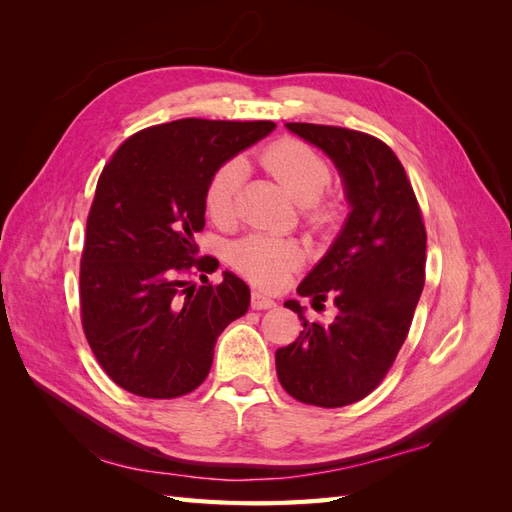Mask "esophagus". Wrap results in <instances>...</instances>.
I'll return each mask as SVG.
<instances>
[{
    "label": "esophagus",
    "mask_w": 512,
    "mask_h": 512,
    "mask_svg": "<svg viewBox=\"0 0 512 512\" xmlns=\"http://www.w3.org/2000/svg\"><path fill=\"white\" fill-rule=\"evenodd\" d=\"M252 307L254 309H269V307H275V301L262 290H254L252 292Z\"/></svg>",
    "instance_id": "34e87169"
}]
</instances>
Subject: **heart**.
I'll list each match as a JSON object with an SVG mask.
<instances>
[{"label": "heart", "mask_w": 512, "mask_h": 512, "mask_svg": "<svg viewBox=\"0 0 512 512\" xmlns=\"http://www.w3.org/2000/svg\"><path fill=\"white\" fill-rule=\"evenodd\" d=\"M258 160L294 203L305 207L309 224L324 228L337 220L339 205L322 198L331 183V166L314 147L297 138H280L262 149ZM241 179L243 164L239 160L224 162L211 175L205 190V207L215 222L224 224L235 218ZM232 260L252 282L275 288L301 265L303 250L288 239L250 235L232 247Z\"/></svg>", "instance_id": "heart-1"}]
</instances>
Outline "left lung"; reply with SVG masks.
<instances>
[{
	"instance_id": "left-lung-1",
	"label": "left lung",
	"mask_w": 512,
	"mask_h": 512,
	"mask_svg": "<svg viewBox=\"0 0 512 512\" xmlns=\"http://www.w3.org/2000/svg\"><path fill=\"white\" fill-rule=\"evenodd\" d=\"M335 162L352 207L344 230L297 292L314 305L331 299V324L309 322L275 352L277 378L301 404L342 408L367 397L404 346L425 286L427 232L412 183L380 138L339 126L286 123Z\"/></svg>"
}]
</instances>
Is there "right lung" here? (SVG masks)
<instances>
[{
    "instance_id": "right-lung-1",
    "label": "right lung",
    "mask_w": 512,
    "mask_h": 512,
    "mask_svg": "<svg viewBox=\"0 0 512 512\" xmlns=\"http://www.w3.org/2000/svg\"><path fill=\"white\" fill-rule=\"evenodd\" d=\"M275 128L273 121L177 119L132 134L102 168L81 256V322L91 352L121 389L175 399L205 382L220 333L250 307V288L191 277L211 175Z\"/></svg>"
}]
</instances>
